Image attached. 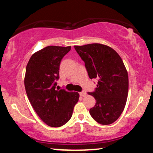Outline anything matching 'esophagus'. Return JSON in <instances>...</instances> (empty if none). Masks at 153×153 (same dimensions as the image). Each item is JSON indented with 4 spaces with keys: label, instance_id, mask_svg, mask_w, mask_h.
<instances>
[{
    "label": "esophagus",
    "instance_id": "34e87169",
    "mask_svg": "<svg viewBox=\"0 0 153 153\" xmlns=\"http://www.w3.org/2000/svg\"><path fill=\"white\" fill-rule=\"evenodd\" d=\"M80 95L81 96V97H85V96L87 95L86 91H81V92H80Z\"/></svg>",
    "mask_w": 153,
    "mask_h": 153
}]
</instances>
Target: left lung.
<instances>
[{
  "label": "left lung",
  "instance_id": "obj_1",
  "mask_svg": "<svg viewBox=\"0 0 153 153\" xmlns=\"http://www.w3.org/2000/svg\"><path fill=\"white\" fill-rule=\"evenodd\" d=\"M74 48L84 61L89 78L98 79L95 91L88 92L96 99L89 113L98 123L111 125L119 118L127 102L129 78L125 64L116 51L105 45Z\"/></svg>",
  "mask_w": 153,
  "mask_h": 153
}]
</instances>
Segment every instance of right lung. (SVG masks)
<instances>
[{"mask_svg": "<svg viewBox=\"0 0 153 153\" xmlns=\"http://www.w3.org/2000/svg\"><path fill=\"white\" fill-rule=\"evenodd\" d=\"M71 46H48L31 56L26 68L24 86L30 104L40 119L52 127L68 123L79 94L56 89L59 66Z\"/></svg>", "mask_w": 153, "mask_h": 153, "instance_id": "right-lung-1", "label": "right lung"}]
</instances>
